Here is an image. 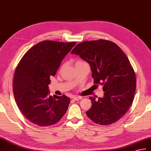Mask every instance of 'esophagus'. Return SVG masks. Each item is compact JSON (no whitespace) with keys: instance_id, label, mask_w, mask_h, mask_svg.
Masks as SVG:
<instances>
[{"instance_id":"1","label":"esophagus","mask_w":151,"mask_h":151,"mask_svg":"<svg viewBox=\"0 0 151 151\" xmlns=\"http://www.w3.org/2000/svg\"><path fill=\"white\" fill-rule=\"evenodd\" d=\"M82 99V96H73V99L75 100H79Z\"/></svg>"}]
</instances>
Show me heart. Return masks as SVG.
<instances>
[{"instance_id": "heart-1", "label": "heart", "mask_w": 151, "mask_h": 151, "mask_svg": "<svg viewBox=\"0 0 151 151\" xmlns=\"http://www.w3.org/2000/svg\"><path fill=\"white\" fill-rule=\"evenodd\" d=\"M82 63H86V62H84L83 60H77L76 62V64H82Z\"/></svg>"}]
</instances>
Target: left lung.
Here are the masks:
<instances>
[{"mask_svg": "<svg viewBox=\"0 0 151 151\" xmlns=\"http://www.w3.org/2000/svg\"><path fill=\"white\" fill-rule=\"evenodd\" d=\"M71 54L88 62L94 83L103 86V98L90 97L87 116L101 125L120 120L131 106L136 85L134 69L124 51L113 42L100 39L78 44Z\"/></svg>", "mask_w": 151, "mask_h": 151, "instance_id": "left-lung-1", "label": "left lung"}]
</instances>
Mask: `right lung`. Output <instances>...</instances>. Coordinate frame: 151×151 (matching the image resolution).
Returning <instances> with one entry per match:
<instances>
[{
    "instance_id": "1",
    "label": "right lung",
    "mask_w": 151,
    "mask_h": 151,
    "mask_svg": "<svg viewBox=\"0 0 151 151\" xmlns=\"http://www.w3.org/2000/svg\"><path fill=\"white\" fill-rule=\"evenodd\" d=\"M76 44L45 40L28 50L16 68L13 94L17 106L29 122L40 127L57 123L68 110L70 99L49 94L50 76Z\"/></svg>"
}]
</instances>
